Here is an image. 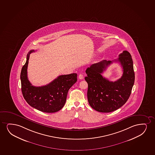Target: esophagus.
I'll return each mask as SVG.
<instances>
[{
	"label": "esophagus",
	"mask_w": 155,
	"mask_h": 155,
	"mask_svg": "<svg viewBox=\"0 0 155 155\" xmlns=\"http://www.w3.org/2000/svg\"><path fill=\"white\" fill-rule=\"evenodd\" d=\"M78 78L79 79H84V75L83 74H79Z\"/></svg>",
	"instance_id": "34e87169"
}]
</instances>
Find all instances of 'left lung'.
<instances>
[{
    "label": "left lung",
    "mask_w": 155,
    "mask_h": 155,
    "mask_svg": "<svg viewBox=\"0 0 155 155\" xmlns=\"http://www.w3.org/2000/svg\"><path fill=\"white\" fill-rule=\"evenodd\" d=\"M114 61L120 62L123 74L114 82L104 78L101 74ZM88 83L87 98L89 105L95 110L110 113L123 106L128 101L135 82V72L130 54L123 51L115 61L104 60L91 64L86 71Z\"/></svg>",
    "instance_id": "obj_1"
}]
</instances>
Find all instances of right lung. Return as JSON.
Instances as JSON below:
<instances>
[{"instance_id": "obj_1", "label": "right lung", "mask_w": 155, "mask_h": 155, "mask_svg": "<svg viewBox=\"0 0 155 155\" xmlns=\"http://www.w3.org/2000/svg\"><path fill=\"white\" fill-rule=\"evenodd\" d=\"M31 50L27 56L26 62L20 74L21 91L23 96L30 106L45 113H55L64 105L69 89L77 81V74L61 75L49 83L41 87L32 86L27 76V67Z\"/></svg>"}]
</instances>
